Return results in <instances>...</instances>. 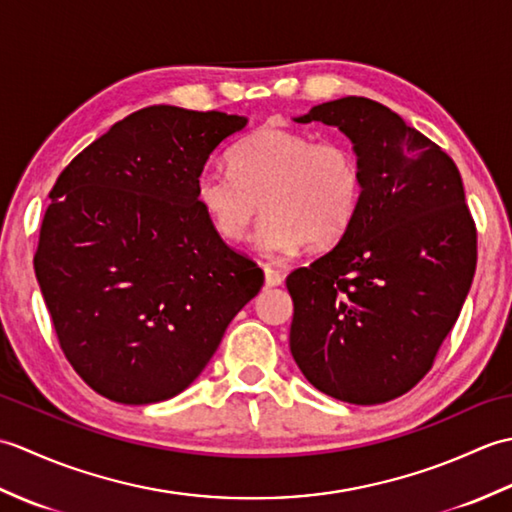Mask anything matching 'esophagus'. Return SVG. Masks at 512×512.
<instances>
[{
  "label": "esophagus",
  "mask_w": 512,
  "mask_h": 512,
  "mask_svg": "<svg viewBox=\"0 0 512 512\" xmlns=\"http://www.w3.org/2000/svg\"><path fill=\"white\" fill-rule=\"evenodd\" d=\"M264 279H266V286H270V288L284 284V275L270 266H264Z\"/></svg>",
  "instance_id": "esophagus-1"
}]
</instances>
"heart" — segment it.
<instances>
[{
	"label": "heart",
	"instance_id": "obj_1",
	"mask_svg": "<svg viewBox=\"0 0 512 512\" xmlns=\"http://www.w3.org/2000/svg\"><path fill=\"white\" fill-rule=\"evenodd\" d=\"M228 171H202L195 202L226 242H239L259 213L255 248L284 259L303 246L330 248L347 233L363 198L358 158L339 140L317 143L295 129L268 125L228 151Z\"/></svg>",
	"mask_w": 512,
	"mask_h": 512
}]
</instances>
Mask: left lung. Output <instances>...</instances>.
Returning a JSON list of instances; mask_svg holds the SVG:
<instances>
[{
    "instance_id": "1",
    "label": "left lung",
    "mask_w": 512,
    "mask_h": 512,
    "mask_svg": "<svg viewBox=\"0 0 512 512\" xmlns=\"http://www.w3.org/2000/svg\"><path fill=\"white\" fill-rule=\"evenodd\" d=\"M297 123L352 140L363 198L352 226L286 279L290 352L323 394L378 405L429 372L475 275V224L455 162L363 96L314 105Z\"/></svg>"
}]
</instances>
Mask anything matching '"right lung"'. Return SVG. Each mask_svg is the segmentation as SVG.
Instances as JSON below:
<instances>
[{
    "label": "right lung",
    "instance_id": "right-lung-1",
    "mask_svg": "<svg viewBox=\"0 0 512 512\" xmlns=\"http://www.w3.org/2000/svg\"><path fill=\"white\" fill-rule=\"evenodd\" d=\"M246 116L151 105L63 169L43 215L35 275L61 350L123 405L178 396L264 286L195 202L213 149Z\"/></svg>",
    "mask_w": 512,
    "mask_h": 512
}]
</instances>
